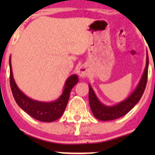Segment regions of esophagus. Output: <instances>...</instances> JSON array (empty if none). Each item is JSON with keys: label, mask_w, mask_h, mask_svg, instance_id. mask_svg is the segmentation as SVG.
<instances>
[{"label": "esophagus", "mask_w": 155, "mask_h": 155, "mask_svg": "<svg viewBox=\"0 0 155 155\" xmlns=\"http://www.w3.org/2000/svg\"><path fill=\"white\" fill-rule=\"evenodd\" d=\"M78 73H79V76L81 78H85L88 75V69H87L86 65L83 64L79 68L78 70Z\"/></svg>", "instance_id": "34e87169"}]
</instances>
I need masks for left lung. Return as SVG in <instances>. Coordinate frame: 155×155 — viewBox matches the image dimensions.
Returning <instances> with one entry per match:
<instances>
[{
  "label": "left lung",
  "instance_id": "left-lung-1",
  "mask_svg": "<svg viewBox=\"0 0 155 155\" xmlns=\"http://www.w3.org/2000/svg\"><path fill=\"white\" fill-rule=\"evenodd\" d=\"M148 55L147 53L146 65H145L144 73L137 88L127 99L118 103L115 106L109 107V106L101 104L97 97L92 87L89 85V104H90L91 109L95 118L101 121H111V120L121 118L126 115L128 112H130L134 107V106L140 101L144 93L147 83V78H148Z\"/></svg>",
  "mask_w": 155,
  "mask_h": 155
}]
</instances>
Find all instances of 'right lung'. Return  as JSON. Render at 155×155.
<instances>
[{"label":"right lung","mask_w":155,"mask_h":155,"mask_svg":"<svg viewBox=\"0 0 155 155\" xmlns=\"http://www.w3.org/2000/svg\"><path fill=\"white\" fill-rule=\"evenodd\" d=\"M78 82L77 75H71L67 79L63 93L58 99L48 103L34 101L23 94L15 84L10 58V82L14 99L18 107L38 121L51 122L58 119L66 109L72 88Z\"/></svg>","instance_id":"right-lung-1"}]
</instances>
